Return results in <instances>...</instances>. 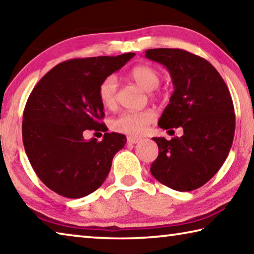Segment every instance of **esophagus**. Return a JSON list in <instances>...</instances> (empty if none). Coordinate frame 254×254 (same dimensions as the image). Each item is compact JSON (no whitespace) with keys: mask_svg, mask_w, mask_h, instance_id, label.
<instances>
[{"mask_svg":"<svg viewBox=\"0 0 254 254\" xmlns=\"http://www.w3.org/2000/svg\"><path fill=\"white\" fill-rule=\"evenodd\" d=\"M127 141L128 144H135V143L139 142L140 139H139V137H136V136H127Z\"/></svg>","mask_w":254,"mask_h":254,"instance_id":"esophagus-1","label":"esophagus"}]
</instances>
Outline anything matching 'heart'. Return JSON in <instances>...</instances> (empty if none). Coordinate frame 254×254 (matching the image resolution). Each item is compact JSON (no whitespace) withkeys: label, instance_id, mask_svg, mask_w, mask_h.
Instances as JSON below:
<instances>
[{"label":"heart","instance_id":"b5f03b06","mask_svg":"<svg viewBox=\"0 0 254 254\" xmlns=\"http://www.w3.org/2000/svg\"><path fill=\"white\" fill-rule=\"evenodd\" d=\"M128 76L145 91L156 89L161 80V75L157 68L142 64L133 67ZM97 95L102 105L106 109H114L117 105L118 80L117 77L110 75L105 77L98 85ZM156 120V114L151 110L124 111L111 121V127L114 131L130 135L142 134L150 124Z\"/></svg>","mask_w":254,"mask_h":254}]
</instances>
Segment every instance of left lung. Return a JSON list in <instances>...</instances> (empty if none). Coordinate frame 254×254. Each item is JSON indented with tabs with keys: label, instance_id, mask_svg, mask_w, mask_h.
<instances>
[{
	"label": "left lung",
	"instance_id": "left-lung-1",
	"mask_svg": "<svg viewBox=\"0 0 254 254\" xmlns=\"http://www.w3.org/2000/svg\"><path fill=\"white\" fill-rule=\"evenodd\" d=\"M145 58L166 66L175 87L158 126L174 133V127L184 131L171 140L152 137L159 154L150 171L171 189L194 190L220 170L233 143L235 113L230 91L212 64L186 50L149 49Z\"/></svg>",
	"mask_w": 254,
	"mask_h": 254
}]
</instances>
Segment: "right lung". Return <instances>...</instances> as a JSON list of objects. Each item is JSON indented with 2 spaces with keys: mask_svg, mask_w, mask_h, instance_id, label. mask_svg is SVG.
I'll list each match as a JSON object with an SVG mask.
<instances>
[{
  "mask_svg": "<svg viewBox=\"0 0 254 254\" xmlns=\"http://www.w3.org/2000/svg\"><path fill=\"white\" fill-rule=\"evenodd\" d=\"M134 55L66 60L30 94L23 111V145L34 173L58 195L80 198L95 191L109 175L114 154L124 148L127 136L106 132L101 122L105 114L97 89ZM87 129L105 131L103 140H85Z\"/></svg>",
  "mask_w": 254,
  "mask_h": 254,
  "instance_id": "add662e5",
  "label": "right lung"
}]
</instances>
